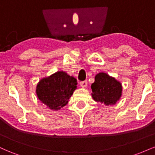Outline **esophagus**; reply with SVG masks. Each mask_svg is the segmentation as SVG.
Here are the masks:
<instances>
[{"label":"esophagus","instance_id":"obj_1","mask_svg":"<svg viewBox=\"0 0 155 155\" xmlns=\"http://www.w3.org/2000/svg\"><path fill=\"white\" fill-rule=\"evenodd\" d=\"M80 86H81V87H83V88L86 87L87 86V81H81V82H80Z\"/></svg>","mask_w":155,"mask_h":155}]
</instances>
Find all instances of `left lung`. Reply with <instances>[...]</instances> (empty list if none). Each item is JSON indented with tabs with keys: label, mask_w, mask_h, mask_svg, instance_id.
Listing matches in <instances>:
<instances>
[{
	"label": "left lung",
	"mask_w": 155,
	"mask_h": 155,
	"mask_svg": "<svg viewBox=\"0 0 155 155\" xmlns=\"http://www.w3.org/2000/svg\"><path fill=\"white\" fill-rule=\"evenodd\" d=\"M91 89L93 100L106 106L116 104L122 96V84L104 72L96 74Z\"/></svg>",
	"instance_id": "left-lung-1"
}]
</instances>
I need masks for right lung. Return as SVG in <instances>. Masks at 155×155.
Here are the masks:
<instances>
[{"label":"right lung","mask_w":155,"mask_h":155,"mask_svg":"<svg viewBox=\"0 0 155 155\" xmlns=\"http://www.w3.org/2000/svg\"><path fill=\"white\" fill-rule=\"evenodd\" d=\"M77 81L74 76L60 71L39 81L36 95L49 109L58 111L65 106L76 90Z\"/></svg>","instance_id":"1"}]
</instances>
